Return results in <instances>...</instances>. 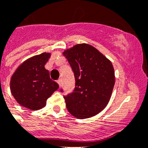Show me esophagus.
Segmentation results:
<instances>
[{"mask_svg":"<svg viewBox=\"0 0 148 148\" xmlns=\"http://www.w3.org/2000/svg\"><path fill=\"white\" fill-rule=\"evenodd\" d=\"M57 82L59 84V86L60 87V85H61V80H60V79H58V80L57 81Z\"/></svg>","mask_w":148,"mask_h":148,"instance_id":"esophagus-1","label":"esophagus"}]
</instances>
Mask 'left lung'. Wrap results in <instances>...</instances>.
I'll use <instances>...</instances> for the list:
<instances>
[{"label":"left lung","instance_id":"1","mask_svg":"<svg viewBox=\"0 0 148 148\" xmlns=\"http://www.w3.org/2000/svg\"><path fill=\"white\" fill-rule=\"evenodd\" d=\"M63 55L71 66L75 79L73 92L64 97L67 110L79 119L99 114L108 105L115 82L112 62L86 43L77 44Z\"/></svg>","mask_w":148,"mask_h":148}]
</instances>
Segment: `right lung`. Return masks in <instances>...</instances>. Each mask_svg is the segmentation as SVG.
<instances>
[{
    "mask_svg": "<svg viewBox=\"0 0 148 148\" xmlns=\"http://www.w3.org/2000/svg\"><path fill=\"white\" fill-rule=\"evenodd\" d=\"M51 53L43 52L33 56L21 64L10 79L12 95L21 106L36 111L45 106L46 100L55 90L58 84L50 79L45 64Z\"/></svg>",
    "mask_w": 148,
    "mask_h": 148,
    "instance_id": "1",
    "label": "right lung"
}]
</instances>
